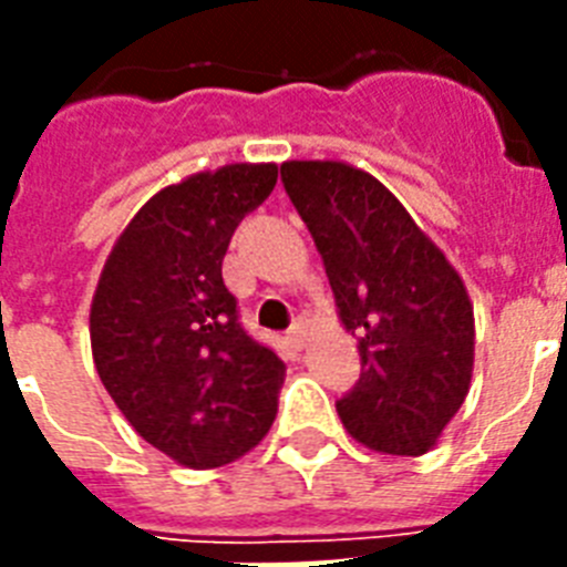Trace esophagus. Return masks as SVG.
I'll return each instance as SVG.
<instances>
[{
	"instance_id": "34e87169",
	"label": "esophagus",
	"mask_w": 567,
	"mask_h": 567,
	"mask_svg": "<svg viewBox=\"0 0 567 567\" xmlns=\"http://www.w3.org/2000/svg\"><path fill=\"white\" fill-rule=\"evenodd\" d=\"M288 338H291V344L297 347V350H302V347H306V341H309V320L306 318L293 320V327L288 329Z\"/></svg>"
}]
</instances>
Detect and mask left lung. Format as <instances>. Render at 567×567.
<instances>
[{"label":"left lung","mask_w":567,"mask_h":567,"mask_svg":"<svg viewBox=\"0 0 567 567\" xmlns=\"http://www.w3.org/2000/svg\"><path fill=\"white\" fill-rule=\"evenodd\" d=\"M362 377L336 403L344 430L388 456H423L474 373V306L456 267L391 190L347 162H285Z\"/></svg>","instance_id":"8db88e82"}]
</instances>
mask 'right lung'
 Wrapping results in <instances>:
<instances>
[{
    "label": "right lung",
    "mask_w": 567,
    "mask_h": 567,
    "mask_svg": "<svg viewBox=\"0 0 567 567\" xmlns=\"http://www.w3.org/2000/svg\"><path fill=\"white\" fill-rule=\"evenodd\" d=\"M276 164H226L162 188L114 240L91 302L102 385L144 441L194 471L240 458L274 426L282 359L238 323L223 256Z\"/></svg>",
    "instance_id": "right-lung-1"
}]
</instances>
